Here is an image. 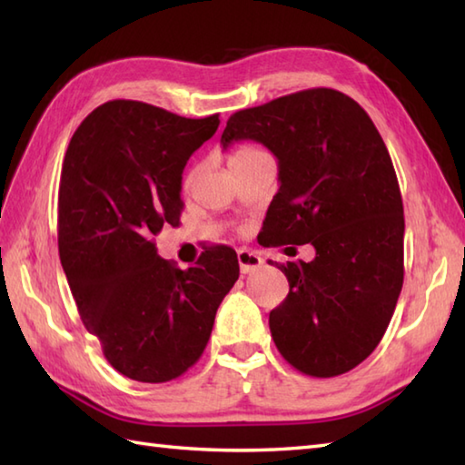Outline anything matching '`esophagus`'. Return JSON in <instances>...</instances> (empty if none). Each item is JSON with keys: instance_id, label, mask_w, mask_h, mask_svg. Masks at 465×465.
I'll return each mask as SVG.
<instances>
[{"instance_id": "obj_1", "label": "esophagus", "mask_w": 465, "mask_h": 465, "mask_svg": "<svg viewBox=\"0 0 465 465\" xmlns=\"http://www.w3.org/2000/svg\"><path fill=\"white\" fill-rule=\"evenodd\" d=\"M238 263H240V272L242 273H252L255 270H260L263 265V260L258 253H252L248 250H240L238 252Z\"/></svg>"}]
</instances>
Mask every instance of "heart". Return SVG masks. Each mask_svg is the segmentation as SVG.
<instances>
[{
  "instance_id": "1",
  "label": "heart",
  "mask_w": 465,
  "mask_h": 465,
  "mask_svg": "<svg viewBox=\"0 0 465 465\" xmlns=\"http://www.w3.org/2000/svg\"><path fill=\"white\" fill-rule=\"evenodd\" d=\"M262 153H265V152H262L260 147H255V145H252V143H242V145H238V147H235V150L232 152L230 165L248 162V160H252V157H258V155H262ZM190 177H192V175H190ZM190 177H187V180H190Z\"/></svg>"
}]
</instances>
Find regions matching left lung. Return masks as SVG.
Returning <instances> with one entry per match:
<instances>
[{
  "label": "left lung",
  "instance_id": "obj_1",
  "mask_svg": "<svg viewBox=\"0 0 465 465\" xmlns=\"http://www.w3.org/2000/svg\"><path fill=\"white\" fill-rule=\"evenodd\" d=\"M252 140L278 157L265 245L312 243V262L280 265L290 293L272 338L295 370L333 378L378 348L403 283V203L380 132L341 92L313 87L227 120L222 145Z\"/></svg>",
  "mask_w": 465,
  "mask_h": 465
}]
</instances>
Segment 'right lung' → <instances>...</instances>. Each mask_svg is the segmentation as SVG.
Returning <instances> with one entry per match:
<instances>
[{
  "label": "right lung",
  "mask_w": 465,
  "mask_h": 465,
  "mask_svg": "<svg viewBox=\"0 0 465 465\" xmlns=\"http://www.w3.org/2000/svg\"><path fill=\"white\" fill-rule=\"evenodd\" d=\"M217 125V114L190 120L114 100L87 115L67 145L59 260L85 330L112 368L135 381L163 383L190 370L240 278L227 245L180 270L153 243L163 225L180 223L183 167Z\"/></svg>",
  "instance_id": "add662e5"
}]
</instances>
